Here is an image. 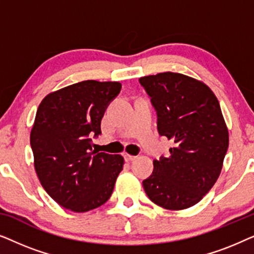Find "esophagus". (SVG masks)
Listing matches in <instances>:
<instances>
[{
    "label": "esophagus",
    "mask_w": 254,
    "mask_h": 254,
    "mask_svg": "<svg viewBox=\"0 0 254 254\" xmlns=\"http://www.w3.org/2000/svg\"><path fill=\"white\" fill-rule=\"evenodd\" d=\"M136 158V156H131V155H129V154H125V161L126 162H133L134 159Z\"/></svg>",
    "instance_id": "esophagus-1"
}]
</instances>
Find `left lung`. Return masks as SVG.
I'll return each mask as SVG.
<instances>
[{
    "label": "left lung",
    "mask_w": 254,
    "mask_h": 254,
    "mask_svg": "<svg viewBox=\"0 0 254 254\" xmlns=\"http://www.w3.org/2000/svg\"><path fill=\"white\" fill-rule=\"evenodd\" d=\"M138 82L157 112L159 135L175 142L169 157L154 161L144 190L159 207L186 209L209 192L223 166L229 133L220 103L203 82L179 72H159Z\"/></svg>",
    "instance_id": "left-lung-1"
}]
</instances>
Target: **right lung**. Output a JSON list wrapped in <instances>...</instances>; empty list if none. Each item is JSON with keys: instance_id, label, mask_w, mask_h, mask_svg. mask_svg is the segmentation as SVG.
<instances>
[{"instance_id": "add662e5", "label": "right lung", "mask_w": 254, "mask_h": 254, "mask_svg": "<svg viewBox=\"0 0 254 254\" xmlns=\"http://www.w3.org/2000/svg\"><path fill=\"white\" fill-rule=\"evenodd\" d=\"M121 83L89 79L51 92L38 107L30 135L34 169L45 190L65 209L84 213L110 199L121 155L92 151L91 137Z\"/></svg>"}]
</instances>
